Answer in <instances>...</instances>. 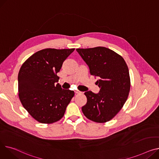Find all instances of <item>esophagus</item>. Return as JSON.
<instances>
[{
  "label": "esophagus",
  "instance_id": "esophagus-1",
  "mask_svg": "<svg viewBox=\"0 0 159 159\" xmlns=\"http://www.w3.org/2000/svg\"><path fill=\"white\" fill-rule=\"evenodd\" d=\"M75 93L76 94H79V93H81L82 92L80 91H79V90H76V91H75Z\"/></svg>",
  "mask_w": 159,
  "mask_h": 159
}]
</instances>
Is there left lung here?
<instances>
[{
  "label": "left lung",
  "instance_id": "obj_1",
  "mask_svg": "<svg viewBox=\"0 0 159 159\" xmlns=\"http://www.w3.org/2000/svg\"><path fill=\"white\" fill-rule=\"evenodd\" d=\"M89 68L91 75L97 77L100 88L95 94L84 93L87 103L82 107L89 120L105 123L112 120L121 109L128 98L130 79L124 59L113 50L103 47L76 50Z\"/></svg>",
  "mask_w": 159,
  "mask_h": 159
}]
</instances>
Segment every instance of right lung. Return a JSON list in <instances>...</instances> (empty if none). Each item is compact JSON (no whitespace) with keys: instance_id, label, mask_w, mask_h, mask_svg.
Returning a JSON list of instances; mask_svg holds the SVG:
<instances>
[{"instance_id":"1","label":"right lung","mask_w":159,"mask_h":159,"mask_svg":"<svg viewBox=\"0 0 159 159\" xmlns=\"http://www.w3.org/2000/svg\"><path fill=\"white\" fill-rule=\"evenodd\" d=\"M75 48L41 50L21 66L18 97L23 107L34 120L50 124L60 120L73 97L74 91L61 88L57 73Z\"/></svg>"}]
</instances>
